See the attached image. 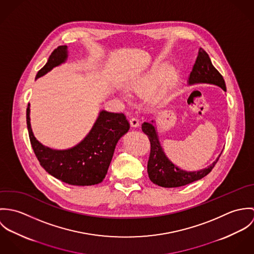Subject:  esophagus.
Returning <instances> with one entry per match:
<instances>
[{"label":"esophagus","mask_w":254,"mask_h":254,"mask_svg":"<svg viewBox=\"0 0 254 254\" xmlns=\"http://www.w3.org/2000/svg\"><path fill=\"white\" fill-rule=\"evenodd\" d=\"M130 124H131V126L133 128H138L139 125H140V122H139V120L137 118H131L130 119Z\"/></svg>","instance_id":"obj_1"}]
</instances>
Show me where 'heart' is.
Instances as JSON below:
<instances>
[{"label":"heart","instance_id":"b5f03b06","mask_svg":"<svg viewBox=\"0 0 254 254\" xmlns=\"http://www.w3.org/2000/svg\"><path fill=\"white\" fill-rule=\"evenodd\" d=\"M178 79L179 71L176 68H171L166 72L165 66L155 65L148 71L130 80L126 85V90L133 96H142L151 90L147 101L156 106L166 99L177 84ZM122 98L125 101L130 100V96L126 93H122Z\"/></svg>","mask_w":254,"mask_h":254}]
</instances>
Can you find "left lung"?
Segmentation results:
<instances>
[{
	"mask_svg": "<svg viewBox=\"0 0 254 254\" xmlns=\"http://www.w3.org/2000/svg\"><path fill=\"white\" fill-rule=\"evenodd\" d=\"M188 84H211L220 87L226 92V84L222 75L213 66L207 53L201 48L198 50V55L190 73ZM142 130L150 142V153L147 162L148 177L153 184L160 187L177 188L202 179L212 170L221 155L219 154L215 161L203 169L197 171L183 170L175 165L165 154L159 142L154 120H151L149 123L144 122Z\"/></svg>",
	"mask_w": 254,
	"mask_h": 254,
	"instance_id": "left-lung-1",
	"label": "left lung"
}]
</instances>
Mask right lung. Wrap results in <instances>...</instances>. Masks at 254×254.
Listing matches in <instances>:
<instances>
[{
	"mask_svg": "<svg viewBox=\"0 0 254 254\" xmlns=\"http://www.w3.org/2000/svg\"><path fill=\"white\" fill-rule=\"evenodd\" d=\"M67 58V46L58 47L37 73L35 80L66 63ZM26 121L30 142L42 167L55 178L73 186H92L103 182L115 146L130 128L123 113L102 109L92 129L80 143L66 149H55L35 138L30 123V104L26 110Z\"/></svg>",
	"mask_w": 254,
	"mask_h": 254,
	"instance_id": "add662e5",
	"label": "right lung"
}]
</instances>
